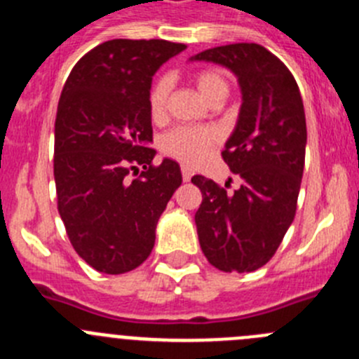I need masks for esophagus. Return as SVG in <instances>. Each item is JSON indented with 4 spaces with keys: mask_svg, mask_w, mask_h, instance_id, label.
<instances>
[{
    "mask_svg": "<svg viewBox=\"0 0 359 359\" xmlns=\"http://www.w3.org/2000/svg\"><path fill=\"white\" fill-rule=\"evenodd\" d=\"M182 174H183V182H190V177H192V169L187 165L182 167Z\"/></svg>",
    "mask_w": 359,
    "mask_h": 359,
    "instance_id": "34e87169",
    "label": "esophagus"
}]
</instances>
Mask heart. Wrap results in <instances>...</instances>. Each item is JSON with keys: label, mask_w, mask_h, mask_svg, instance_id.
Listing matches in <instances>:
<instances>
[{"label": "heart", "mask_w": 359, "mask_h": 359, "mask_svg": "<svg viewBox=\"0 0 359 359\" xmlns=\"http://www.w3.org/2000/svg\"><path fill=\"white\" fill-rule=\"evenodd\" d=\"M196 87L208 103L217 100L224 101L229 94V85L226 78L217 71H201L194 76ZM169 78H160L154 81L149 92V111L153 119H160L165 111L167 97H169ZM217 135L210 128L180 126L162 139V149L169 156L182 160L189 165L203 162L208 156L210 149L215 146Z\"/></svg>", "instance_id": "obj_1"}]
</instances>
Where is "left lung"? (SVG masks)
Segmentation results:
<instances>
[{
    "label": "left lung",
    "mask_w": 359,
    "mask_h": 359,
    "mask_svg": "<svg viewBox=\"0 0 359 359\" xmlns=\"http://www.w3.org/2000/svg\"><path fill=\"white\" fill-rule=\"evenodd\" d=\"M192 62L229 69L242 92L236 126L222 158L242 180L235 192L194 176L203 203L196 228L203 252L224 272H252L274 256L297 208L306 117L292 72L259 44L219 46Z\"/></svg>",
    "instance_id": "8db88e82"
}]
</instances>
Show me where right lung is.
I'll list each match as a JSON object with an SVG mask.
<instances>
[{"label":"right lung","mask_w":359,"mask_h":359,"mask_svg":"<svg viewBox=\"0 0 359 359\" xmlns=\"http://www.w3.org/2000/svg\"><path fill=\"white\" fill-rule=\"evenodd\" d=\"M185 48L160 39L103 42L62 90L53 160L58 213L74 251L104 274L146 262L158 219L182 185L177 162L153 165L149 90L154 72ZM137 165L144 170L130 180Z\"/></svg>","instance_id":"obj_1"}]
</instances>
